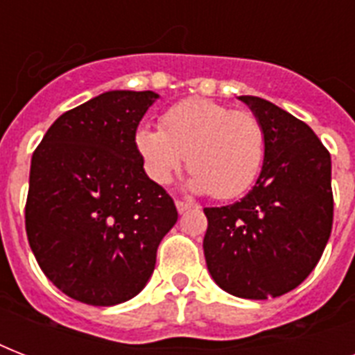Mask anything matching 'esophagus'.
Masks as SVG:
<instances>
[{
  "mask_svg": "<svg viewBox=\"0 0 355 355\" xmlns=\"http://www.w3.org/2000/svg\"><path fill=\"white\" fill-rule=\"evenodd\" d=\"M175 206H177L178 214H186V211L193 208V205H191V202H186V200H177V202H175Z\"/></svg>",
  "mask_w": 355,
  "mask_h": 355,
  "instance_id": "34e87169",
  "label": "esophagus"
}]
</instances>
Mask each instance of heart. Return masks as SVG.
Listing matches in <instances>:
<instances>
[{
    "label": "heart",
    "instance_id": "heart-1",
    "mask_svg": "<svg viewBox=\"0 0 355 355\" xmlns=\"http://www.w3.org/2000/svg\"><path fill=\"white\" fill-rule=\"evenodd\" d=\"M162 128L139 127L134 136L145 173L156 184L171 182L188 164V188L216 199L245 193L265 156V132L256 116L193 97L167 108Z\"/></svg>",
    "mask_w": 355,
    "mask_h": 355
}]
</instances>
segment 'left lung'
<instances>
[{"mask_svg": "<svg viewBox=\"0 0 355 355\" xmlns=\"http://www.w3.org/2000/svg\"><path fill=\"white\" fill-rule=\"evenodd\" d=\"M239 99L263 127V166L241 200L205 208L202 248L221 289L267 300L300 286L324 252L334 223L331 158L304 121L261 97Z\"/></svg>", "mask_w": 355, "mask_h": 355, "instance_id": "left-lung-1", "label": "left lung"}]
</instances>
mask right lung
Listing matches in <instances>:
<instances>
[{"instance_id": "1", "label": "right lung", "mask_w": 355, "mask_h": 355, "mask_svg": "<svg viewBox=\"0 0 355 355\" xmlns=\"http://www.w3.org/2000/svg\"><path fill=\"white\" fill-rule=\"evenodd\" d=\"M158 97L105 92L64 112L33 153L25 205L31 250L44 275L79 302L116 306L136 297L178 219L134 144Z\"/></svg>"}]
</instances>
